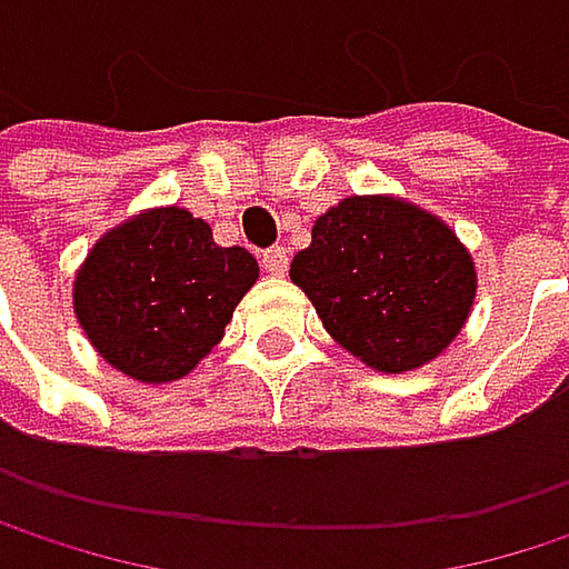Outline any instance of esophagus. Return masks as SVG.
I'll list each match as a JSON object with an SVG mask.
<instances>
[{
	"mask_svg": "<svg viewBox=\"0 0 569 569\" xmlns=\"http://www.w3.org/2000/svg\"><path fill=\"white\" fill-rule=\"evenodd\" d=\"M286 267H289V250H283V247H273V250H267V253H263V270H267V273L283 277Z\"/></svg>",
	"mask_w": 569,
	"mask_h": 569,
	"instance_id": "1",
	"label": "esophagus"
}]
</instances>
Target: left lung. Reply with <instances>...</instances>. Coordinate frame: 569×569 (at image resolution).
I'll use <instances>...</instances> for the list:
<instances>
[{
    "label": "left lung",
    "instance_id": "left-lung-1",
    "mask_svg": "<svg viewBox=\"0 0 569 569\" xmlns=\"http://www.w3.org/2000/svg\"><path fill=\"white\" fill-rule=\"evenodd\" d=\"M289 277L326 332L379 372L435 359L475 299V267L458 237L392 197H349L322 213Z\"/></svg>",
    "mask_w": 569,
    "mask_h": 569
}]
</instances>
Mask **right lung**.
I'll use <instances>...</instances> for the list:
<instances>
[{
	"mask_svg": "<svg viewBox=\"0 0 569 569\" xmlns=\"http://www.w3.org/2000/svg\"><path fill=\"white\" fill-rule=\"evenodd\" d=\"M257 273L243 247H217L200 217L164 207L94 243L74 280V312L114 369L173 382L220 342Z\"/></svg>",
	"mask_w": 569,
	"mask_h": 569,
	"instance_id": "right-lung-1",
	"label": "right lung"
}]
</instances>
